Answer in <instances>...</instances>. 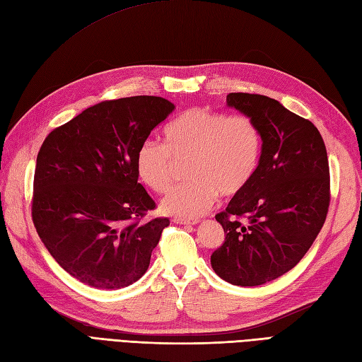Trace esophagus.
<instances>
[{"instance_id": "1", "label": "esophagus", "mask_w": 362, "mask_h": 362, "mask_svg": "<svg viewBox=\"0 0 362 362\" xmlns=\"http://www.w3.org/2000/svg\"><path fill=\"white\" fill-rule=\"evenodd\" d=\"M173 222L179 223V225H196V223H199L197 219H183V217H174Z\"/></svg>"}]
</instances>
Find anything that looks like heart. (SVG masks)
I'll list each match as a JSON object with an SVG mask.
<instances>
[{"instance_id":"b5f03b06","label":"heart","mask_w":362,"mask_h":362,"mask_svg":"<svg viewBox=\"0 0 362 362\" xmlns=\"http://www.w3.org/2000/svg\"><path fill=\"white\" fill-rule=\"evenodd\" d=\"M163 145L143 141L136 156V170L151 191L166 192L173 183L174 162L187 160V183L162 200L166 214L197 217L211 208L219 192L234 196L256 173L262 136L248 115H226L205 107H191L168 123Z\"/></svg>"}]
</instances>
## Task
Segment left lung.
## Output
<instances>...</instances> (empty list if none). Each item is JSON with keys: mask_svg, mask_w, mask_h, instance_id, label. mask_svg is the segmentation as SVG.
<instances>
[{"mask_svg": "<svg viewBox=\"0 0 362 362\" xmlns=\"http://www.w3.org/2000/svg\"><path fill=\"white\" fill-rule=\"evenodd\" d=\"M226 103L256 122L262 153L247 187L216 216L225 242L211 267L226 282L256 287L296 267L321 231L330 204L329 158L316 126L277 100L231 92Z\"/></svg>", "mask_w": 362, "mask_h": 362, "instance_id": "obj_1", "label": "left lung"}]
</instances>
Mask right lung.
Returning a JSON list of instances; mask_svg holds the SVG:
<instances>
[{
  "label": "right lung",
  "mask_w": 362,
  "mask_h": 362,
  "mask_svg": "<svg viewBox=\"0 0 362 362\" xmlns=\"http://www.w3.org/2000/svg\"><path fill=\"white\" fill-rule=\"evenodd\" d=\"M174 111L162 97L107 100L45 139L33 177L32 221L58 265L100 290L139 281L170 219L141 222L156 202L139 183L136 156Z\"/></svg>",
  "instance_id": "add662e5"
}]
</instances>
